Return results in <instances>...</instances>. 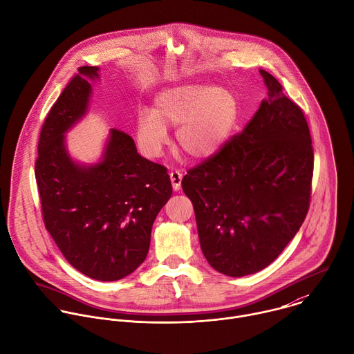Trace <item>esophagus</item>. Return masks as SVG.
<instances>
[{"instance_id": "1", "label": "esophagus", "mask_w": 354, "mask_h": 354, "mask_svg": "<svg viewBox=\"0 0 354 354\" xmlns=\"http://www.w3.org/2000/svg\"><path fill=\"white\" fill-rule=\"evenodd\" d=\"M170 180H171L173 189H174V191H180V188H181V180H183V173L178 171V170L171 171V173H170Z\"/></svg>"}]
</instances>
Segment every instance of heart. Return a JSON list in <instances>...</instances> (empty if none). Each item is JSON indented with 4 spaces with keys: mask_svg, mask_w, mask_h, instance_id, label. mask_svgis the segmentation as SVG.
Returning a JSON list of instances; mask_svg holds the SVG:
<instances>
[{
    "mask_svg": "<svg viewBox=\"0 0 354 354\" xmlns=\"http://www.w3.org/2000/svg\"><path fill=\"white\" fill-rule=\"evenodd\" d=\"M238 116L232 93L221 86L187 83L167 87L151 112L137 118V141L148 158H158L167 144L166 127H176V145L189 159L214 155L228 138Z\"/></svg>",
    "mask_w": 354,
    "mask_h": 354,
    "instance_id": "1",
    "label": "heart"
}]
</instances>
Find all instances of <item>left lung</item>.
<instances>
[{"instance_id":"left-lung-1","label":"left lung","mask_w":354,"mask_h":354,"mask_svg":"<svg viewBox=\"0 0 354 354\" xmlns=\"http://www.w3.org/2000/svg\"><path fill=\"white\" fill-rule=\"evenodd\" d=\"M268 90L239 136L199 166L181 185L195 210L201 249L228 277L271 264L306 218L314 153L301 109L278 80L260 69Z\"/></svg>"}]
</instances>
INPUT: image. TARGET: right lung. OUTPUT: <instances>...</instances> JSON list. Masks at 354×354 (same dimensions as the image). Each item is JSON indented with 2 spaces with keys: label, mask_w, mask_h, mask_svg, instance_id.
Returning a JSON list of instances; mask_svg holds the SVG:
<instances>
[{
  "label": "right lung",
  "mask_w": 354,
  "mask_h": 354,
  "mask_svg": "<svg viewBox=\"0 0 354 354\" xmlns=\"http://www.w3.org/2000/svg\"><path fill=\"white\" fill-rule=\"evenodd\" d=\"M98 66H83L51 108L39 140L36 180L46 228L84 275L118 281L145 260L153 221L173 188L165 166L142 158L134 140L111 129L97 163L76 162L66 133L88 112Z\"/></svg>",
  "instance_id": "obj_1"
}]
</instances>
